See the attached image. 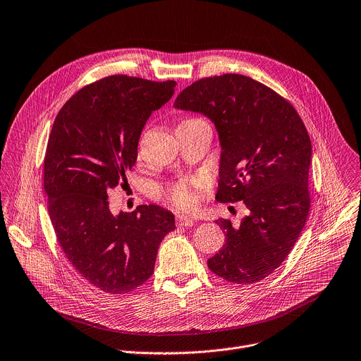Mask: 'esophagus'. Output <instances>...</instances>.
Instances as JSON below:
<instances>
[{
    "instance_id": "obj_1",
    "label": "esophagus",
    "mask_w": 361,
    "mask_h": 361,
    "mask_svg": "<svg viewBox=\"0 0 361 361\" xmlns=\"http://www.w3.org/2000/svg\"><path fill=\"white\" fill-rule=\"evenodd\" d=\"M176 224L180 226H192L194 225V219L188 215H177L176 216Z\"/></svg>"
}]
</instances>
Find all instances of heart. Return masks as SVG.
I'll return each instance as SVG.
<instances>
[{"instance_id":"b5f03b06","label":"heart","mask_w":361,"mask_h":361,"mask_svg":"<svg viewBox=\"0 0 361 361\" xmlns=\"http://www.w3.org/2000/svg\"><path fill=\"white\" fill-rule=\"evenodd\" d=\"M208 181L201 176L181 177L180 180L167 185L163 191L164 197L178 208H192L197 204L198 192L207 187Z\"/></svg>"}]
</instances>
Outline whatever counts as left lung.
I'll list each match as a JSON object with an SVG mask.
<instances>
[{
	"instance_id": "obj_1",
	"label": "left lung",
	"mask_w": 361,
	"mask_h": 361,
	"mask_svg": "<svg viewBox=\"0 0 361 361\" xmlns=\"http://www.w3.org/2000/svg\"><path fill=\"white\" fill-rule=\"evenodd\" d=\"M174 106L212 120L222 149L215 200L243 201L248 209L238 226L215 221L225 245L208 268L232 283L259 282L288 258L309 215L312 143L305 123L274 89L238 73L191 83Z\"/></svg>"
}]
</instances>
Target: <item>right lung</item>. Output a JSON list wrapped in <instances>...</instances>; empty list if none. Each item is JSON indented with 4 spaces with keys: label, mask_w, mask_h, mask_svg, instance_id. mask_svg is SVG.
Masks as SVG:
<instances>
[{
    "label": "right lung",
    "mask_w": 361,
    "mask_h": 361,
    "mask_svg": "<svg viewBox=\"0 0 361 361\" xmlns=\"http://www.w3.org/2000/svg\"><path fill=\"white\" fill-rule=\"evenodd\" d=\"M174 80L111 75L78 90L59 110L44 159V190L58 243L90 285L122 295L154 272L174 215L139 205L113 215L107 191L128 184L152 111L167 103Z\"/></svg>",
    "instance_id": "right-lung-1"
}]
</instances>
